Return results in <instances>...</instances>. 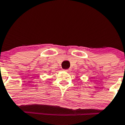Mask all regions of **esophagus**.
Here are the masks:
<instances>
[{"instance_id": "1", "label": "esophagus", "mask_w": 125, "mask_h": 125, "mask_svg": "<svg viewBox=\"0 0 125 125\" xmlns=\"http://www.w3.org/2000/svg\"><path fill=\"white\" fill-rule=\"evenodd\" d=\"M64 71L66 72H68V73H69V72H71V70L70 69H66V70H64Z\"/></svg>"}]
</instances>
